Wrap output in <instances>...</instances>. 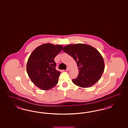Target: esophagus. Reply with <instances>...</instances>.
Returning <instances> with one entry per match:
<instances>
[{
    "instance_id": "1",
    "label": "esophagus",
    "mask_w": 128,
    "mask_h": 128,
    "mask_svg": "<svg viewBox=\"0 0 128 128\" xmlns=\"http://www.w3.org/2000/svg\"><path fill=\"white\" fill-rule=\"evenodd\" d=\"M70 70V67H68L66 69V71H69Z\"/></svg>"
}]
</instances>
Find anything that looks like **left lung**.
Listing matches in <instances>:
<instances>
[{"mask_svg":"<svg viewBox=\"0 0 128 128\" xmlns=\"http://www.w3.org/2000/svg\"><path fill=\"white\" fill-rule=\"evenodd\" d=\"M63 51L72 56L79 69L78 77L72 79L75 85L88 88L94 84L100 79L104 69L102 55L91 46L77 44L64 47Z\"/></svg>","mask_w":128,"mask_h":128,"instance_id":"obj_1","label":"left lung"}]
</instances>
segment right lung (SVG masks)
<instances>
[{"label":"right lung","instance_id":"obj_1","mask_svg":"<svg viewBox=\"0 0 128 128\" xmlns=\"http://www.w3.org/2000/svg\"><path fill=\"white\" fill-rule=\"evenodd\" d=\"M62 48L60 44L47 43L39 46L31 53L27 63V72L39 88L48 90L58 84L60 72L56 69L54 58Z\"/></svg>","mask_w":128,"mask_h":128}]
</instances>
